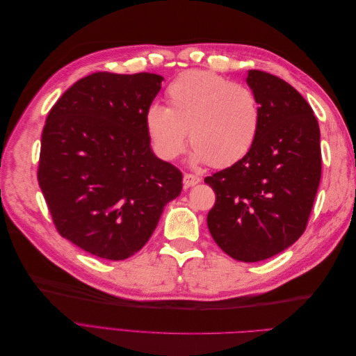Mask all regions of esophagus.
<instances>
[{"label":"esophagus","instance_id":"obj_1","mask_svg":"<svg viewBox=\"0 0 356 356\" xmlns=\"http://www.w3.org/2000/svg\"><path fill=\"white\" fill-rule=\"evenodd\" d=\"M200 182V178L195 174H184V186L186 187H193Z\"/></svg>","mask_w":356,"mask_h":356}]
</instances>
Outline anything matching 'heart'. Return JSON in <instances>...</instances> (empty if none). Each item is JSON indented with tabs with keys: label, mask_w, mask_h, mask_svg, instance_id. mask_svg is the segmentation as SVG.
<instances>
[{
	"label": "heart",
	"mask_w": 356,
	"mask_h": 356,
	"mask_svg": "<svg viewBox=\"0 0 356 356\" xmlns=\"http://www.w3.org/2000/svg\"><path fill=\"white\" fill-rule=\"evenodd\" d=\"M168 108L145 111V132L153 152L177 159L188 144L196 163L227 168L251 152L261 129V104L250 86L220 74L193 70L179 74L165 92Z\"/></svg>",
	"instance_id": "1"
}]
</instances>
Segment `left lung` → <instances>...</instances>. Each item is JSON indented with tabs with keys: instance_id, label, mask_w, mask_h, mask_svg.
<instances>
[{
	"instance_id": "8db88e82",
	"label": "left lung",
	"mask_w": 356,
	"mask_h": 356,
	"mask_svg": "<svg viewBox=\"0 0 356 356\" xmlns=\"http://www.w3.org/2000/svg\"><path fill=\"white\" fill-rule=\"evenodd\" d=\"M261 104V129L238 163L204 182L215 193L208 227L221 250L255 263L293 245L307 227L321 181L319 124L293 86L264 71L246 79Z\"/></svg>"
}]
</instances>
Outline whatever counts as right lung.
<instances>
[{
    "mask_svg": "<svg viewBox=\"0 0 356 356\" xmlns=\"http://www.w3.org/2000/svg\"><path fill=\"white\" fill-rule=\"evenodd\" d=\"M163 77L95 72L51 106L37 178L62 238L105 260H124L152 238L182 174L157 159L145 111Z\"/></svg>",
    "mask_w": 356,
    "mask_h": 356,
    "instance_id": "1",
    "label": "right lung"
}]
</instances>
